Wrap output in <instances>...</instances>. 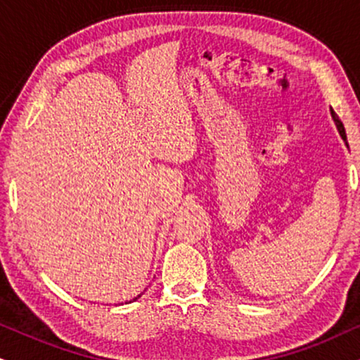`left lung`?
<instances>
[{
    "label": "left lung",
    "mask_w": 360,
    "mask_h": 360,
    "mask_svg": "<svg viewBox=\"0 0 360 360\" xmlns=\"http://www.w3.org/2000/svg\"><path fill=\"white\" fill-rule=\"evenodd\" d=\"M332 117H333V120H335V125H337V129H339V132H340V136H342V139H344V141H347V136H345V129H344V124L340 122V119H339V115L335 114V112L332 110Z\"/></svg>",
    "instance_id": "obj_1"
}]
</instances>
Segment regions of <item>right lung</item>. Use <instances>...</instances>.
I'll use <instances>...</instances> for the list:
<instances>
[{
    "label": "right lung",
    "mask_w": 360,
    "mask_h": 360,
    "mask_svg": "<svg viewBox=\"0 0 360 360\" xmlns=\"http://www.w3.org/2000/svg\"><path fill=\"white\" fill-rule=\"evenodd\" d=\"M139 297H141V295H139ZM134 300H136V298H134Z\"/></svg>",
    "instance_id": "add662e5"
}]
</instances>
